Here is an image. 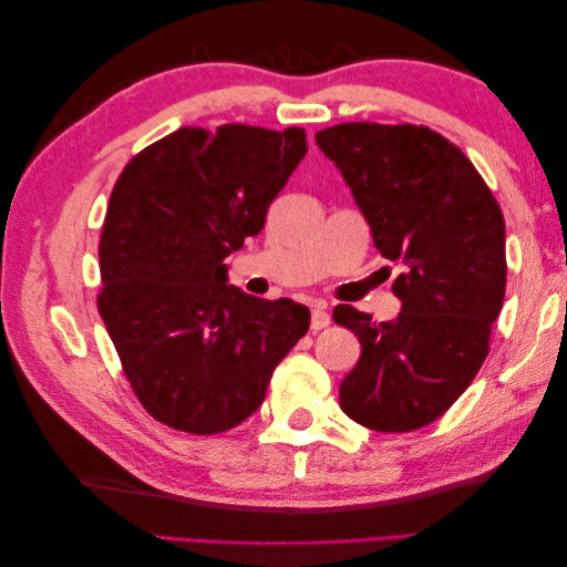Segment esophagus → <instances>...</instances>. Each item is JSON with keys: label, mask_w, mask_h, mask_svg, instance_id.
<instances>
[{"label": "esophagus", "mask_w": 567, "mask_h": 567, "mask_svg": "<svg viewBox=\"0 0 567 567\" xmlns=\"http://www.w3.org/2000/svg\"><path fill=\"white\" fill-rule=\"evenodd\" d=\"M331 323V317H329V311L323 309V307H315L311 309V331H321V329H327Z\"/></svg>", "instance_id": "34e87169"}]
</instances>
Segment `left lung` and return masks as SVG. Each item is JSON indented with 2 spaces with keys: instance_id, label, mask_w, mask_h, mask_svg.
Returning a JSON list of instances; mask_svg holds the SVG:
<instances>
[{
  "instance_id": "left-lung-1",
  "label": "left lung",
  "mask_w": 567,
  "mask_h": 567,
  "mask_svg": "<svg viewBox=\"0 0 567 567\" xmlns=\"http://www.w3.org/2000/svg\"><path fill=\"white\" fill-rule=\"evenodd\" d=\"M339 167L372 244L400 265L394 321L351 305L333 321L360 341L341 409L372 431L436 421L477 375L507 287L504 216L465 153L426 126L339 124L317 134Z\"/></svg>"
}]
</instances>
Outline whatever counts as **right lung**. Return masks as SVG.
Masks as SVG:
<instances>
[{"mask_svg":"<svg viewBox=\"0 0 567 567\" xmlns=\"http://www.w3.org/2000/svg\"><path fill=\"white\" fill-rule=\"evenodd\" d=\"M305 155L297 126H183L118 175L97 307L131 388L163 424L199 436L238 426L309 331L307 307L240 292L224 265L262 231Z\"/></svg>","mask_w":567,"mask_h":567,"instance_id":"1","label":"right lung"}]
</instances>
